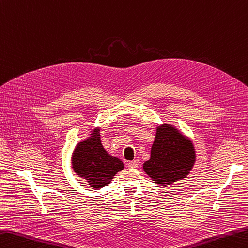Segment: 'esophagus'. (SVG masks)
<instances>
[{"label":"esophagus","mask_w":248,"mask_h":248,"mask_svg":"<svg viewBox=\"0 0 248 248\" xmlns=\"http://www.w3.org/2000/svg\"><path fill=\"white\" fill-rule=\"evenodd\" d=\"M139 166V160H133V161H130L128 163V167L131 169H134V168H138Z\"/></svg>","instance_id":"obj_1"}]
</instances>
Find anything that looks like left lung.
<instances>
[{"label": "left lung", "mask_w": 248, "mask_h": 248, "mask_svg": "<svg viewBox=\"0 0 248 248\" xmlns=\"http://www.w3.org/2000/svg\"><path fill=\"white\" fill-rule=\"evenodd\" d=\"M196 157L192 140L174 124L163 123L156 127L150 158L143 170L157 185L169 186L187 177Z\"/></svg>", "instance_id": "obj_1"}]
</instances>
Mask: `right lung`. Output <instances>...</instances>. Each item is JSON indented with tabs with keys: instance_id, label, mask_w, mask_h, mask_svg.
I'll list each match as a JSON object with an SVG mask.
<instances>
[{
	"instance_id": "obj_1",
	"label": "right lung",
	"mask_w": 248,
	"mask_h": 248,
	"mask_svg": "<svg viewBox=\"0 0 248 248\" xmlns=\"http://www.w3.org/2000/svg\"><path fill=\"white\" fill-rule=\"evenodd\" d=\"M88 134L80 140L72 153V169L76 175L84 179L92 189L108 186L114 176L124 170V164L111 156L101 142L100 128L88 129Z\"/></svg>"
}]
</instances>
